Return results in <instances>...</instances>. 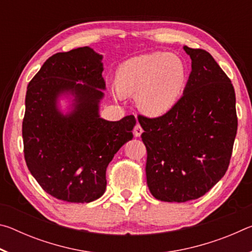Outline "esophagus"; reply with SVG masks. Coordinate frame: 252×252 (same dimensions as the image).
I'll use <instances>...</instances> for the list:
<instances>
[{"label":"esophagus","mask_w":252,"mask_h":252,"mask_svg":"<svg viewBox=\"0 0 252 252\" xmlns=\"http://www.w3.org/2000/svg\"><path fill=\"white\" fill-rule=\"evenodd\" d=\"M142 132H143V129L141 127V126H140L139 123H136L135 126H134V130H133L134 136H136V138H138V136H140V135L142 134Z\"/></svg>","instance_id":"1"}]
</instances>
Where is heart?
Segmentation results:
<instances>
[{
  "label": "heart",
  "instance_id": "b5f03b06",
  "mask_svg": "<svg viewBox=\"0 0 252 252\" xmlns=\"http://www.w3.org/2000/svg\"><path fill=\"white\" fill-rule=\"evenodd\" d=\"M187 66L176 54L155 52L126 60L118 67L113 95H135L138 108L160 117L178 103L187 83Z\"/></svg>",
  "mask_w": 252,
  "mask_h": 252
}]
</instances>
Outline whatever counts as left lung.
I'll use <instances>...</instances> for the list:
<instances>
[{
    "label": "left lung",
    "instance_id": "left-lung-1",
    "mask_svg": "<svg viewBox=\"0 0 252 252\" xmlns=\"http://www.w3.org/2000/svg\"><path fill=\"white\" fill-rule=\"evenodd\" d=\"M183 49L192 69L183 95L163 116L138 117L149 190L165 202L202 197L224 176L238 129L231 81L207 51Z\"/></svg>",
    "mask_w": 252,
    "mask_h": 252
}]
</instances>
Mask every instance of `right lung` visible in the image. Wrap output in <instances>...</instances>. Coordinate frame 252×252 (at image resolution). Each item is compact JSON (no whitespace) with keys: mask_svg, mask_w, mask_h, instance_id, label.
Instances as JSON below:
<instances>
[{"mask_svg":"<svg viewBox=\"0 0 252 252\" xmlns=\"http://www.w3.org/2000/svg\"><path fill=\"white\" fill-rule=\"evenodd\" d=\"M101 54L89 46L52 55L28 85L22 125L24 158L45 192L66 202L99 199L105 171L123 144L133 138L135 118H100L105 82ZM63 95L70 111L58 109Z\"/></svg>","mask_w":252,"mask_h":252,"instance_id":"1","label":"right lung"}]
</instances>
